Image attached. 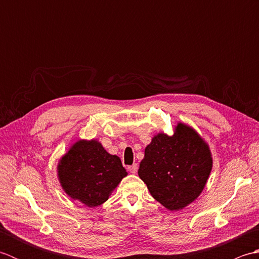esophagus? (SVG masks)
<instances>
[{
    "label": "esophagus",
    "instance_id": "1",
    "mask_svg": "<svg viewBox=\"0 0 259 259\" xmlns=\"http://www.w3.org/2000/svg\"><path fill=\"white\" fill-rule=\"evenodd\" d=\"M128 170H129L131 174H137V171H138V164L134 163L133 166H129L128 167Z\"/></svg>",
    "mask_w": 259,
    "mask_h": 259
}]
</instances>
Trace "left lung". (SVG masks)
I'll use <instances>...</instances> for the list:
<instances>
[{
    "instance_id": "1",
    "label": "left lung",
    "mask_w": 259,
    "mask_h": 259,
    "mask_svg": "<svg viewBox=\"0 0 259 259\" xmlns=\"http://www.w3.org/2000/svg\"><path fill=\"white\" fill-rule=\"evenodd\" d=\"M211 167L208 145L190 126L178 123L174 136L158 134L146 147L138 175L157 201L179 210L200 195Z\"/></svg>"
}]
</instances>
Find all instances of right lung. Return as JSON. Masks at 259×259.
<instances>
[{"label":"right lung","instance_id":"right-lung-1","mask_svg":"<svg viewBox=\"0 0 259 259\" xmlns=\"http://www.w3.org/2000/svg\"><path fill=\"white\" fill-rule=\"evenodd\" d=\"M126 175L120 158L110 155L96 140L75 142L58 166L64 191L88 207L100 206L107 201Z\"/></svg>","mask_w":259,"mask_h":259}]
</instances>
